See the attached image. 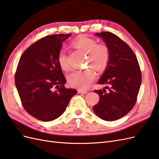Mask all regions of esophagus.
Masks as SVG:
<instances>
[{
	"label": "esophagus",
	"instance_id": "34e87169",
	"mask_svg": "<svg viewBox=\"0 0 159 159\" xmlns=\"http://www.w3.org/2000/svg\"><path fill=\"white\" fill-rule=\"evenodd\" d=\"M78 92L80 93H83V94H86L88 93V91L86 90H83V89H79L78 90Z\"/></svg>",
	"mask_w": 159,
	"mask_h": 159
}]
</instances>
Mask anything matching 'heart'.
Segmentation results:
<instances>
[{
    "instance_id": "obj_1",
    "label": "heart",
    "mask_w": 159,
    "mask_h": 159,
    "mask_svg": "<svg viewBox=\"0 0 159 159\" xmlns=\"http://www.w3.org/2000/svg\"><path fill=\"white\" fill-rule=\"evenodd\" d=\"M72 46L87 54L88 62L96 71H103L107 68L110 60V50L107 44H97L92 38L80 36L75 38ZM57 60L62 70L69 69L67 56L64 50L60 51ZM95 78V72L90 68L84 70H74L67 75L70 85L80 89L88 88Z\"/></svg>"
}]
</instances>
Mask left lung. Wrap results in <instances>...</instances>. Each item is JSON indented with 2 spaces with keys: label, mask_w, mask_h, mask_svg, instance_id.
<instances>
[{
  "label": "left lung",
  "mask_w": 159,
  "mask_h": 159,
  "mask_svg": "<svg viewBox=\"0 0 159 159\" xmlns=\"http://www.w3.org/2000/svg\"><path fill=\"white\" fill-rule=\"evenodd\" d=\"M103 38L110 50V60L98 84L107 85L95 90L99 95L93 107L95 114L107 121H115L126 115L134 106L141 84V71L131 48L114 34L96 33Z\"/></svg>",
  "instance_id": "left-lung-1"
}]
</instances>
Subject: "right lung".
<instances>
[{
    "mask_svg": "<svg viewBox=\"0 0 159 159\" xmlns=\"http://www.w3.org/2000/svg\"><path fill=\"white\" fill-rule=\"evenodd\" d=\"M71 34L46 36L23 52L14 76L22 106L32 117L53 121L64 112L77 90L64 86L66 80L57 63L61 44Z\"/></svg>",
    "mask_w": 159,
    "mask_h": 159,
    "instance_id": "obj_1",
    "label": "right lung"
}]
</instances>
